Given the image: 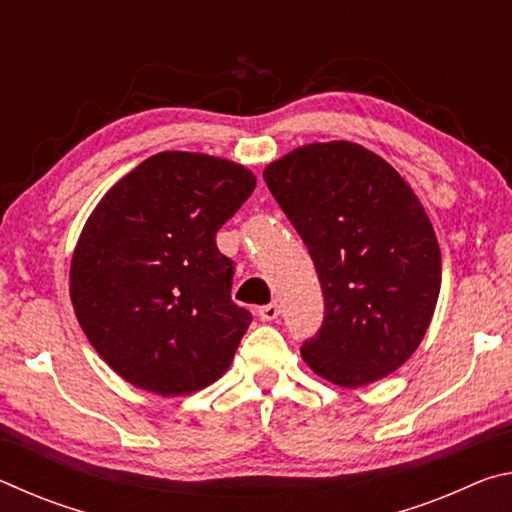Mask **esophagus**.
<instances>
[{"label":"esophagus","instance_id":"1","mask_svg":"<svg viewBox=\"0 0 512 512\" xmlns=\"http://www.w3.org/2000/svg\"><path fill=\"white\" fill-rule=\"evenodd\" d=\"M259 320H264V323H271V320H275L277 316H280V305H275V302H271V305H264L259 307Z\"/></svg>","mask_w":512,"mask_h":512}]
</instances>
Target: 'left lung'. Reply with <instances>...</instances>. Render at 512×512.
Masks as SVG:
<instances>
[{"label":"left lung","instance_id":"8db88e82","mask_svg":"<svg viewBox=\"0 0 512 512\" xmlns=\"http://www.w3.org/2000/svg\"><path fill=\"white\" fill-rule=\"evenodd\" d=\"M264 180L314 259L325 316L302 343L316 375L357 388L418 350L440 293V248L413 189L361 144H307Z\"/></svg>","mask_w":512,"mask_h":512}]
</instances>
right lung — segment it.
Segmentation results:
<instances>
[{
    "instance_id": "1",
    "label": "right lung",
    "mask_w": 512,
    "mask_h": 512,
    "mask_svg": "<svg viewBox=\"0 0 512 512\" xmlns=\"http://www.w3.org/2000/svg\"><path fill=\"white\" fill-rule=\"evenodd\" d=\"M255 176L203 153L151 155L101 198L69 271L76 318L101 359L158 395L201 391L253 323L232 302L235 262L216 232Z\"/></svg>"
}]
</instances>
